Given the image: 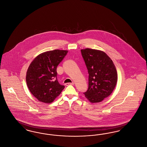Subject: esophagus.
Listing matches in <instances>:
<instances>
[{"mask_svg":"<svg viewBox=\"0 0 147 147\" xmlns=\"http://www.w3.org/2000/svg\"><path fill=\"white\" fill-rule=\"evenodd\" d=\"M74 83L73 82H71V83L68 82V83H66V84H65V85H66V86H68V85H74Z\"/></svg>","mask_w":147,"mask_h":147,"instance_id":"esophagus-1","label":"esophagus"}]
</instances>
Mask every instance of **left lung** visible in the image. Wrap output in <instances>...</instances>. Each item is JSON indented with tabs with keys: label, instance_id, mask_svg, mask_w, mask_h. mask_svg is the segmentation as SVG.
Here are the masks:
<instances>
[{
	"label": "left lung",
	"instance_id": "1",
	"mask_svg": "<svg viewBox=\"0 0 147 147\" xmlns=\"http://www.w3.org/2000/svg\"><path fill=\"white\" fill-rule=\"evenodd\" d=\"M88 73V90L84 92L91 103H98L111 94L117 82L116 68L106 53L97 50H81Z\"/></svg>",
	"mask_w": 147,
	"mask_h": 147
}]
</instances>
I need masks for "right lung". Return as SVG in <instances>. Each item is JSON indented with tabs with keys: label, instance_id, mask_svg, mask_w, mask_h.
Returning <instances> with one entry per match:
<instances>
[{
	"label": "right lung",
	"instance_id": "1",
	"mask_svg": "<svg viewBox=\"0 0 147 147\" xmlns=\"http://www.w3.org/2000/svg\"><path fill=\"white\" fill-rule=\"evenodd\" d=\"M68 53L54 50L42 53L31 62L26 74V82L30 92L38 100L53 102L65 88L57 79V67Z\"/></svg>",
	"mask_w": 147,
	"mask_h": 147
}]
</instances>
